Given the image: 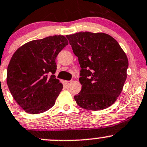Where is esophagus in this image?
<instances>
[{"mask_svg": "<svg viewBox=\"0 0 147 147\" xmlns=\"http://www.w3.org/2000/svg\"><path fill=\"white\" fill-rule=\"evenodd\" d=\"M71 82H72V81H65V82H66V84H70Z\"/></svg>", "mask_w": 147, "mask_h": 147, "instance_id": "esophagus-1", "label": "esophagus"}]
</instances>
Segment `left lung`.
<instances>
[{"label":"left lung","mask_w":147,"mask_h":147,"mask_svg":"<svg viewBox=\"0 0 147 147\" xmlns=\"http://www.w3.org/2000/svg\"><path fill=\"white\" fill-rule=\"evenodd\" d=\"M81 66L82 84L75 96L79 106L101 110L117 100L127 78L128 60L120 45L104 33L79 32L66 35Z\"/></svg>","instance_id":"8db88e82"}]
</instances>
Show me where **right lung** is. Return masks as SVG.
I'll use <instances>...</instances> for the list:
<instances>
[{"mask_svg":"<svg viewBox=\"0 0 147 147\" xmlns=\"http://www.w3.org/2000/svg\"><path fill=\"white\" fill-rule=\"evenodd\" d=\"M68 45L63 35L28 42L14 53L7 67V84L12 97L26 112L40 114L54 105L63 89L55 78L56 58ZM53 75L49 77V74Z\"/></svg>","mask_w":147,"mask_h":147,"instance_id":"add662e5","label":"right lung"}]
</instances>
